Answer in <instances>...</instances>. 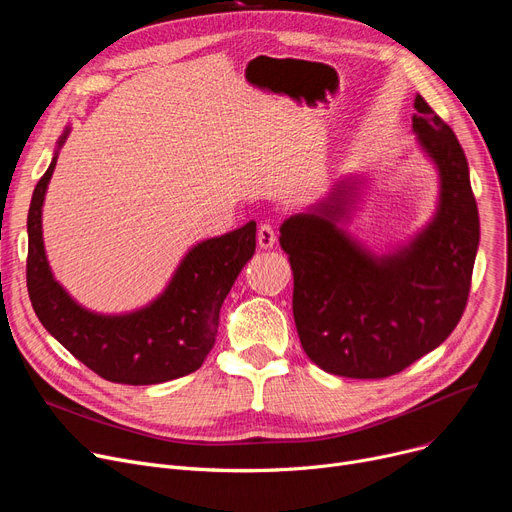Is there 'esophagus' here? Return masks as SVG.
Returning <instances> with one entry per match:
<instances>
[{
	"label": "esophagus",
	"mask_w": 512,
	"mask_h": 512,
	"mask_svg": "<svg viewBox=\"0 0 512 512\" xmlns=\"http://www.w3.org/2000/svg\"><path fill=\"white\" fill-rule=\"evenodd\" d=\"M257 245L261 249H272L276 245V232L270 224H261L257 230Z\"/></svg>",
	"instance_id": "esophagus-1"
}]
</instances>
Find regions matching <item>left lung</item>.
<instances>
[{
    "label": "left lung",
    "instance_id": "obj_1",
    "mask_svg": "<svg viewBox=\"0 0 512 512\" xmlns=\"http://www.w3.org/2000/svg\"><path fill=\"white\" fill-rule=\"evenodd\" d=\"M415 110L413 130L436 161L442 193L434 222L409 249L375 259L338 230L346 182L280 228L301 344L315 365L342 378L382 380L407 369L452 334L469 301L479 213L467 157L421 95Z\"/></svg>",
    "mask_w": 512,
    "mask_h": 512
}]
</instances>
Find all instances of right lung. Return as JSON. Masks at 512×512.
Returning <instances> with one entry per match:
<instances>
[{"label":"right lung","mask_w":512,"mask_h":512,"mask_svg":"<svg viewBox=\"0 0 512 512\" xmlns=\"http://www.w3.org/2000/svg\"><path fill=\"white\" fill-rule=\"evenodd\" d=\"M64 141L66 134L60 145ZM53 168L56 157L35 186L26 224V288L43 328L72 357L114 384L149 386L197 371L213 348L226 294L255 253V222L203 240L149 307L128 315H97L68 297L45 259L41 205Z\"/></svg>","instance_id":"right-lung-1"}]
</instances>
